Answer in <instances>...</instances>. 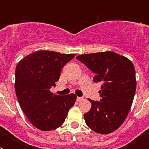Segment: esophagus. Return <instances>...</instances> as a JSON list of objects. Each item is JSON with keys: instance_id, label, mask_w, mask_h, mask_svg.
<instances>
[{"instance_id": "34e87169", "label": "esophagus", "mask_w": 149, "mask_h": 149, "mask_svg": "<svg viewBox=\"0 0 149 149\" xmlns=\"http://www.w3.org/2000/svg\"><path fill=\"white\" fill-rule=\"evenodd\" d=\"M77 101H79V102L82 101V100H84V97H77Z\"/></svg>"}]
</instances>
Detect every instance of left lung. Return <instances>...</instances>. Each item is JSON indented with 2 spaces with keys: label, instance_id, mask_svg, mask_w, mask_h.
<instances>
[{
  "label": "left lung",
  "instance_id": "8db88e82",
  "mask_svg": "<svg viewBox=\"0 0 149 149\" xmlns=\"http://www.w3.org/2000/svg\"><path fill=\"white\" fill-rule=\"evenodd\" d=\"M95 74L101 84L100 101L90 100L91 110L84 113L90 128L102 134L118 129L129 112L136 90L135 70L127 58L113 52L84 54L77 57Z\"/></svg>",
  "mask_w": 149,
  "mask_h": 149
}]
</instances>
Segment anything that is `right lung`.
<instances>
[{
    "label": "right lung",
    "instance_id": "obj_1",
    "mask_svg": "<svg viewBox=\"0 0 149 149\" xmlns=\"http://www.w3.org/2000/svg\"><path fill=\"white\" fill-rule=\"evenodd\" d=\"M74 54L37 51L17 63L15 70V92L22 111L38 129L52 131L64 123L68 111L74 105L77 96L54 95L63 66L74 58Z\"/></svg>",
    "mask_w": 149,
    "mask_h": 149
}]
</instances>
